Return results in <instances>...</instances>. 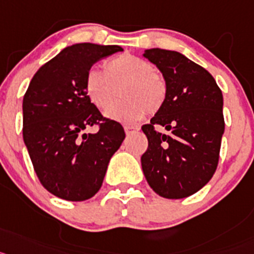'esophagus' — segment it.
Here are the masks:
<instances>
[{
	"mask_svg": "<svg viewBox=\"0 0 254 254\" xmlns=\"http://www.w3.org/2000/svg\"><path fill=\"white\" fill-rule=\"evenodd\" d=\"M125 133H127V135H130V134H134L136 133L138 130H139V127H125Z\"/></svg>",
	"mask_w": 254,
	"mask_h": 254,
	"instance_id": "34e87169",
	"label": "esophagus"
}]
</instances>
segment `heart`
I'll use <instances>...</instances> for the list:
<instances>
[{"label": "heart", "instance_id": "obj_1", "mask_svg": "<svg viewBox=\"0 0 254 254\" xmlns=\"http://www.w3.org/2000/svg\"><path fill=\"white\" fill-rule=\"evenodd\" d=\"M84 89L97 109L106 110L118 97L123 100L107 111L111 120L131 123L143 118L145 111L154 114L165 105L167 83L153 65L144 59L125 54L107 61L103 74L89 70L85 75Z\"/></svg>", "mask_w": 254, "mask_h": 254}]
</instances>
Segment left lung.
<instances>
[{"instance_id":"8db88e82","label":"left lung","mask_w":254,"mask_h":254,"mask_svg":"<svg viewBox=\"0 0 254 254\" xmlns=\"http://www.w3.org/2000/svg\"><path fill=\"white\" fill-rule=\"evenodd\" d=\"M143 56L167 83L166 102L142 127L148 139L140 158L143 173L161 197H189L211 180L219 164L225 130L221 89L206 69L176 51L151 48ZM157 125L169 133H158Z\"/></svg>"}]
</instances>
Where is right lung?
<instances>
[{
	"instance_id": "add662e5",
	"label": "right lung",
	"mask_w": 254,
	"mask_h": 254,
	"mask_svg": "<svg viewBox=\"0 0 254 254\" xmlns=\"http://www.w3.org/2000/svg\"><path fill=\"white\" fill-rule=\"evenodd\" d=\"M119 46L66 47L34 74L23 100V138L41 184L61 199L79 202L100 190L125 131L103 118L84 89L85 75ZM99 125L94 134L87 127Z\"/></svg>"
}]
</instances>
